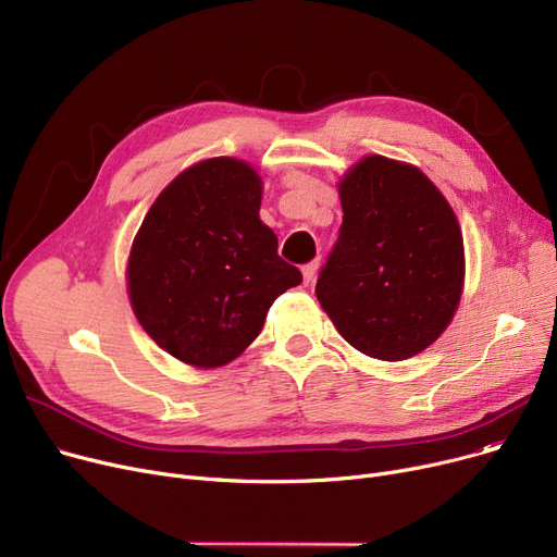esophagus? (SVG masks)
<instances>
[{
    "mask_svg": "<svg viewBox=\"0 0 557 557\" xmlns=\"http://www.w3.org/2000/svg\"><path fill=\"white\" fill-rule=\"evenodd\" d=\"M318 259H313V261H309V263H305L302 267V275H305V282L309 284V282H313V277H315V271H318Z\"/></svg>",
    "mask_w": 557,
    "mask_h": 557,
    "instance_id": "34e87169",
    "label": "esophagus"
}]
</instances>
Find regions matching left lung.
Returning <instances> with one entry per match:
<instances>
[{
    "label": "left lung",
    "instance_id": "1",
    "mask_svg": "<svg viewBox=\"0 0 557 557\" xmlns=\"http://www.w3.org/2000/svg\"><path fill=\"white\" fill-rule=\"evenodd\" d=\"M343 223L315 296L359 352L404 361L445 332L462 288V234L416 166L363 158L338 185Z\"/></svg>",
    "mask_w": 557,
    "mask_h": 557
}]
</instances>
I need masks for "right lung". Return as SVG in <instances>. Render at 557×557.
Segmentation results:
<instances>
[{"label":"right lung","instance_id":"right-lung-1","mask_svg":"<svg viewBox=\"0 0 557 557\" xmlns=\"http://www.w3.org/2000/svg\"><path fill=\"white\" fill-rule=\"evenodd\" d=\"M261 181L242 160L183 171L146 214L128 259L135 315L164 352L216 368L259 336L271 305L302 273L259 221Z\"/></svg>","mask_w":557,"mask_h":557}]
</instances>
